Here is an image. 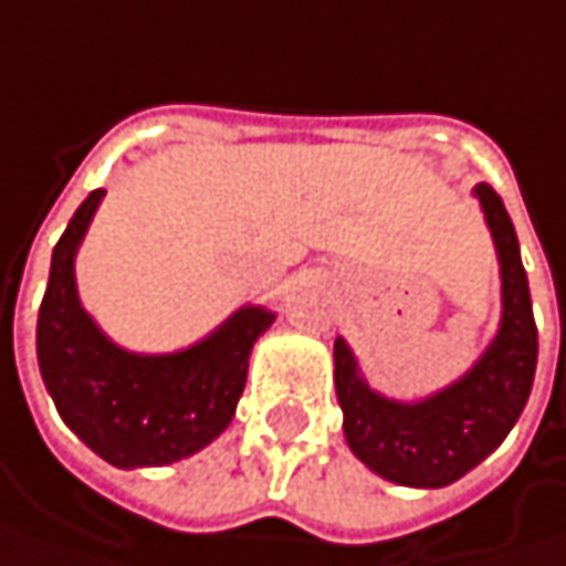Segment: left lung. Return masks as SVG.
Instances as JSON below:
<instances>
[{
  "mask_svg": "<svg viewBox=\"0 0 566 566\" xmlns=\"http://www.w3.org/2000/svg\"><path fill=\"white\" fill-rule=\"evenodd\" d=\"M489 230L502 265V324L483 359L450 388L405 405L376 395L356 373L343 339L334 343L336 401L349 450L398 486L440 489L467 476L515 428L538 366V327L518 235L502 197L480 184Z\"/></svg>",
  "mask_w": 566,
  "mask_h": 566,
  "instance_id": "obj_1",
  "label": "left lung"
}]
</instances>
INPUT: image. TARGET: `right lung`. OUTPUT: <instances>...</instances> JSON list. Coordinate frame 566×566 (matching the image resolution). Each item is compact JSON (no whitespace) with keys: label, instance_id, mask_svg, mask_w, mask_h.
<instances>
[{"label":"right lung","instance_id":"obj_1","mask_svg":"<svg viewBox=\"0 0 566 566\" xmlns=\"http://www.w3.org/2000/svg\"><path fill=\"white\" fill-rule=\"evenodd\" d=\"M106 190H93L51 255L38 311V366L64 424L106 463L165 467L227 431L245 388L252 343L275 314L242 307L203 343L171 356L126 353L80 307L74 255Z\"/></svg>","mask_w":566,"mask_h":566}]
</instances>
